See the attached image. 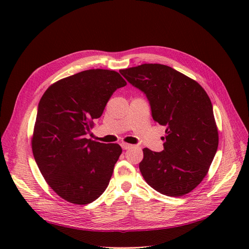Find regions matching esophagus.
<instances>
[{
	"label": "esophagus",
	"mask_w": 249,
	"mask_h": 249,
	"mask_svg": "<svg viewBox=\"0 0 249 249\" xmlns=\"http://www.w3.org/2000/svg\"><path fill=\"white\" fill-rule=\"evenodd\" d=\"M122 147H123L124 149H129V148L132 147V145L129 144V143H122Z\"/></svg>",
	"instance_id": "esophagus-1"
}]
</instances>
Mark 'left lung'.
Here are the masks:
<instances>
[{
	"instance_id": "obj_1",
	"label": "left lung",
	"mask_w": 249,
	"mask_h": 249,
	"mask_svg": "<svg viewBox=\"0 0 249 249\" xmlns=\"http://www.w3.org/2000/svg\"><path fill=\"white\" fill-rule=\"evenodd\" d=\"M119 72L144 93L155 122L166 126L160 153L143 149L145 182L167 196H183L207 176L218 147L213 106L196 81L163 64H141Z\"/></svg>"
}]
</instances>
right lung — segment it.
Segmentation results:
<instances>
[{
  "instance_id": "right-lung-1",
  "label": "right lung",
  "mask_w": 249,
  "mask_h": 249,
  "mask_svg": "<svg viewBox=\"0 0 249 249\" xmlns=\"http://www.w3.org/2000/svg\"><path fill=\"white\" fill-rule=\"evenodd\" d=\"M125 85L114 71L88 70L54 83L40 99L33 156L49 186L66 201L87 205L108 187L123 149L86 136L113 92Z\"/></svg>"
}]
</instances>
